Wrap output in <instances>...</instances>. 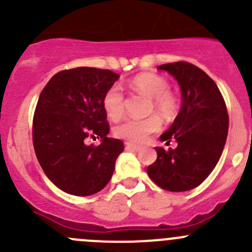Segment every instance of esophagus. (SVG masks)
<instances>
[{
  "mask_svg": "<svg viewBox=\"0 0 252 252\" xmlns=\"http://www.w3.org/2000/svg\"><path fill=\"white\" fill-rule=\"evenodd\" d=\"M125 146H126L127 149H133V151H139V149L142 148V146H139V144L131 143V142H126Z\"/></svg>",
  "mask_w": 252,
  "mask_h": 252,
  "instance_id": "esophagus-1",
  "label": "esophagus"
}]
</instances>
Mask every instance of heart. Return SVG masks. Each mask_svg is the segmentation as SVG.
<instances>
[{
	"instance_id": "1",
	"label": "heart",
	"mask_w": 252,
	"mask_h": 252,
	"mask_svg": "<svg viewBox=\"0 0 252 252\" xmlns=\"http://www.w3.org/2000/svg\"><path fill=\"white\" fill-rule=\"evenodd\" d=\"M128 87L134 92L144 94L152 99L151 110H156L164 118L175 114L178 103L171 92L169 83L164 77L154 73H141L128 82ZM103 108L111 120H119L125 111V95L120 86H113L103 96ZM160 128L158 116L152 115L146 119H127L115 127V134L119 138L131 142H141L148 134Z\"/></svg>"
}]
</instances>
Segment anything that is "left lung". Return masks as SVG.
Masks as SVG:
<instances>
[{"label": "left lung", "instance_id": "obj_1", "mask_svg": "<svg viewBox=\"0 0 252 252\" xmlns=\"http://www.w3.org/2000/svg\"><path fill=\"white\" fill-rule=\"evenodd\" d=\"M178 81L181 109L160 141L178 143L165 151L156 147L157 160L147 168L159 188L171 192L192 190L207 179L223 152L229 118L225 103L213 79L189 62L160 64Z\"/></svg>", "mask_w": 252, "mask_h": 252}]
</instances>
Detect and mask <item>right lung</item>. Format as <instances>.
Segmentation results:
<instances>
[{"label":"right lung","mask_w":252,"mask_h":252,"mask_svg":"<svg viewBox=\"0 0 252 252\" xmlns=\"http://www.w3.org/2000/svg\"><path fill=\"white\" fill-rule=\"evenodd\" d=\"M119 77L77 67L56 73L42 89L33 119L34 151L45 175L63 192L94 195L113 176L124 142L108 137L103 96ZM88 136L102 143L86 145Z\"/></svg>","instance_id":"right-lung-1"}]
</instances>
